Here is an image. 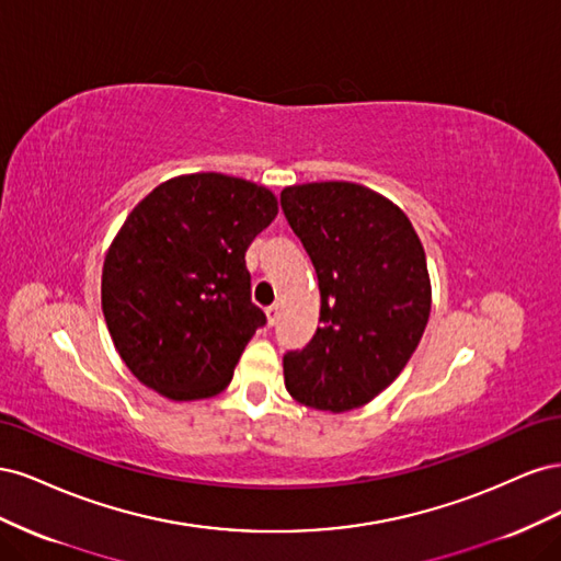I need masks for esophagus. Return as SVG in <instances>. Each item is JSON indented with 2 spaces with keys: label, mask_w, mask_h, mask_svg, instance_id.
Wrapping results in <instances>:
<instances>
[{
  "label": "esophagus",
  "mask_w": 561,
  "mask_h": 561,
  "mask_svg": "<svg viewBox=\"0 0 561 561\" xmlns=\"http://www.w3.org/2000/svg\"><path fill=\"white\" fill-rule=\"evenodd\" d=\"M278 316H280V304H271V307H266V318H268V325H276Z\"/></svg>",
  "instance_id": "34e87169"
}]
</instances>
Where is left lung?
<instances>
[{
  "mask_svg": "<svg viewBox=\"0 0 561 561\" xmlns=\"http://www.w3.org/2000/svg\"><path fill=\"white\" fill-rule=\"evenodd\" d=\"M280 208L313 262L322 322L283 355L285 388L313 410H355L396 381L426 330V252L407 215L360 184L285 186Z\"/></svg>",
  "mask_w": 561,
  "mask_h": 561,
  "instance_id": "8db88e82",
  "label": "left lung"
}]
</instances>
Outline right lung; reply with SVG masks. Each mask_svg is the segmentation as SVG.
I'll use <instances>...</instances> for the list:
<instances>
[{"mask_svg": "<svg viewBox=\"0 0 561 561\" xmlns=\"http://www.w3.org/2000/svg\"><path fill=\"white\" fill-rule=\"evenodd\" d=\"M278 213L266 186L222 173L159 184L103 266V313L126 367L171 400L217 396L266 316L245 250Z\"/></svg>", "mask_w": 561, "mask_h": 561, "instance_id": "obj_1", "label": "right lung"}]
</instances>
